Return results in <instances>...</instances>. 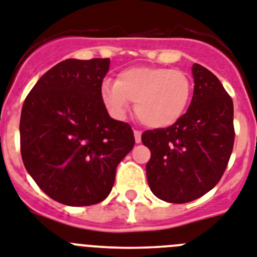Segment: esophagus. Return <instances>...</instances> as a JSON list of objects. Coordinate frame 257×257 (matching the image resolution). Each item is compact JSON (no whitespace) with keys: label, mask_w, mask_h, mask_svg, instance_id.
<instances>
[{"label":"esophagus","mask_w":257,"mask_h":257,"mask_svg":"<svg viewBox=\"0 0 257 257\" xmlns=\"http://www.w3.org/2000/svg\"><path fill=\"white\" fill-rule=\"evenodd\" d=\"M134 137H135V142L137 143H141L142 142V133L139 130L134 131Z\"/></svg>","instance_id":"1"}]
</instances>
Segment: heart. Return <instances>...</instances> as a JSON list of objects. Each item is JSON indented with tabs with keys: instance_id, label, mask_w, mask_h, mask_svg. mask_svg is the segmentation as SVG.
Masks as SVG:
<instances>
[{
	"instance_id": "b5f03b06",
	"label": "heart",
	"mask_w": 257,
	"mask_h": 257,
	"mask_svg": "<svg viewBox=\"0 0 257 257\" xmlns=\"http://www.w3.org/2000/svg\"><path fill=\"white\" fill-rule=\"evenodd\" d=\"M192 95V81L185 72L158 67H133L119 72L114 82H103L101 97L109 111L123 118L135 102L141 122L151 128H165L184 115Z\"/></svg>"
}]
</instances>
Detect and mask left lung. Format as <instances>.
Returning a JSON list of instances; mask_svg holds the SVG:
<instances>
[{"mask_svg": "<svg viewBox=\"0 0 257 257\" xmlns=\"http://www.w3.org/2000/svg\"><path fill=\"white\" fill-rule=\"evenodd\" d=\"M192 73L194 92L186 113L167 128L142 134L151 151L148 185L165 202H190L213 189L234 147L232 99L209 69L193 64Z\"/></svg>", "mask_w": 257, "mask_h": 257, "instance_id": "1", "label": "left lung"}]
</instances>
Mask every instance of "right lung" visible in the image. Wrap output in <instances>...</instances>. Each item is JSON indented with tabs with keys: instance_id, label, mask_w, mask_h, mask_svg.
<instances>
[{
	"instance_id": "add662e5",
	"label": "right lung",
	"mask_w": 257,
	"mask_h": 257,
	"mask_svg": "<svg viewBox=\"0 0 257 257\" xmlns=\"http://www.w3.org/2000/svg\"><path fill=\"white\" fill-rule=\"evenodd\" d=\"M109 67L110 59H67L38 80L22 106L25 168L48 197L68 206L105 200L135 144L130 124L113 119L101 97Z\"/></svg>"
}]
</instances>
